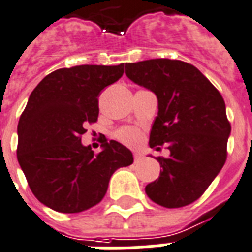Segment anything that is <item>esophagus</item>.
Masks as SVG:
<instances>
[{
  "label": "esophagus",
  "instance_id": "obj_1",
  "mask_svg": "<svg viewBox=\"0 0 252 252\" xmlns=\"http://www.w3.org/2000/svg\"><path fill=\"white\" fill-rule=\"evenodd\" d=\"M133 159H134V162H136V163H137V162H140L142 159V154L141 153H134L133 154Z\"/></svg>",
  "mask_w": 252,
  "mask_h": 252
}]
</instances>
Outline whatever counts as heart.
<instances>
[{"label": "heart", "instance_id": "1", "mask_svg": "<svg viewBox=\"0 0 252 252\" xmlns=\"http://www.w3.org/2000/svg\"><path fill=\"white\" fill-rule=\"evenodd\" d=\"M116 138L128 146H138L142 141V132L133 126H126L116 132Z\"/></svg>", "mask_w": 252, "mask_h": 252}]
</instances>
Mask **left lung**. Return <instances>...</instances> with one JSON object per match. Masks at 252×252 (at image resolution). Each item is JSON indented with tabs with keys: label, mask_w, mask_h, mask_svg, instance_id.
I'll return each instance as SVG.
<instances>
[{
	"label": "left lung",
	"mask_w": 252,
	"mask_h": 252,
	"mask_svg": "<svg viewBox=\"0 0 252 252\" xmlns=\"http://www.w3.org/2000/svg\"><path fill=\"white\" fill-rule=\"evenodd\" d=\"M126 74L157 95L149 145L170 150L167 158L157 157L161 174L146 186V195L165 208L189 205L226 162L231 126L222 95L199 69L180 60L129 63Z\"/></svg>",
	"instance_id": "obj_1"
}]
</instances>
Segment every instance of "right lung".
<instances>
[{
    "mask_svg": "<svg viewBox=\"0 0 252 252\" xmlns=\"http://www.w3.org/2000/svg\"><path fill=\"white\" fill-rule=\"evenodd\" d=\"M124 64L57 69L31 93L18 123L17 158L40 203L80 213L102 201L112 174L132 165L129 149L111 140L94 153L81 144L99 115V95L122 78Z\"/></svg>",
    "mask_w": 252,
    "mask_h": 252,
    "instance_id": "obj_1",
    "label": "right lung"
}]
</instances>
